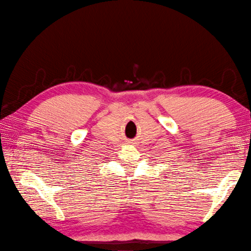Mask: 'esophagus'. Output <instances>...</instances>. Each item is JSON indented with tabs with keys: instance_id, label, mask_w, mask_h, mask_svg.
<instances>
[{
	"instance_id": "obj_1",
	"label": "esophagus",
	"mask_w": 251,
	"mask_h": 251,
	"mask_svg": "<svg viewBox=\"0 0 251 251\" xmlns=\"http://www.w3.org/2000/svg\"><path fill=\"white\" fill-rule=\"evenodd\" d=\"M126 143H129V145H134V141L133 140H129V141H126Z\"/></svg>"
}]
</instances>
